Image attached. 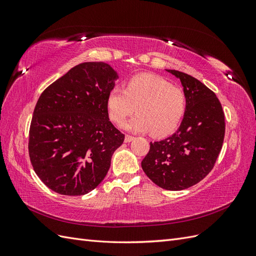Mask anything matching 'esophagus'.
I'll return each mask as SVG.
<instances>
[{
    "instance_id": "34e87169",
    "label": "esophagus",
    "mask_w": 256,
    "mask_h": 256,
    "mask_svg": "<svg viewBox=\"0 0 256 256\" xmlns=\"http://www.w3.org/2000/svg\"><path fill=\"white\" fill-rule=\"evenodd\" d=\"M134 138L132 136H130V134H126V136H125V142H126V143H129V142L132 141Z\"/></svg>"
}]
</instances>
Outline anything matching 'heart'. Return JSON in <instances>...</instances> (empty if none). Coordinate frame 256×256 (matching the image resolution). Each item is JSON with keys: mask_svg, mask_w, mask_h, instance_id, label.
I'll use <instances>...</instances> for the list:
<instances>
[{"mask_svg": "<svg viewBox=\"0 0 256 256\" xmlns=\"http://www.w3.org/2000/svg\"><path fill=\"white\" fill-rule=\"evenodd\" d=\"M110 118L122 124L134 110L138 115L124 127L134 132L150 131L164 136L178 127L186 111L184 92L152 74H140L129 79L125 88H113L106 97Z\"/></svg>", "mask_w": 256, "mask_h": 256, "instance_id": "1", "label": "heart"}]
</instances>
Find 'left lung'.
Returning a JSON list of instances; mask_svg holds the SVG:
<instances>
[{
	"mask_svg": "<svg viewBox=\"0 0 256 256\" xmlns=\"http://www.w3.org/2000/svg\"><path fill=\"white\" fill-rule=\"evenodd\" d=\"M180 78L186 112L174 134L150 142L142 168L160 188L178 191L196 184L214 166L222 148L226 120L214 92L192 76L166 69Z\"/></svg>",
	"mask_w": 256,
	"mask_h": 256,
	"instance_id": "left-lung-1",
	"label": "left lung"
}]
</instances>
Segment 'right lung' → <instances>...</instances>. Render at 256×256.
I'll return each mask as SVG.
<instances>
[{"instance_id":"1","label":"right lung","mask_w":256,"mask_h":256,"mask_svg":"<svg viewBox=\"0 0 256 256\" xmlns=\"http://www.w3.org/2000/svg\"><path fill=\"white\" fill-rule=\"evenodd\" d=\"M104 62L72 68L46 88L35 106L28 154L48 188L78 196L94 190L125 140L109 120L106 97L118 79Z\"/></svg>"}]
</instances>
